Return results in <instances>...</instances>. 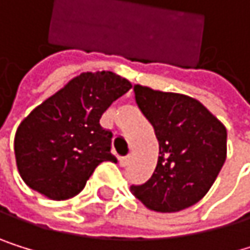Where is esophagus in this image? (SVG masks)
<instances>
[{"instance_id": "1", "label": "esophagus", "mask_w": 250, "mask_h": 250, "mask_svg": "<svg viewBox=\"0 0 250 250\" xmlns=\"http://www.w3.org/2000/svg\"><path fill=\"white\" fill-rule=\"evenodd\" d=\"M129 162H130V156H121V157H120V165H121V167L129 165Z\"/></svg>"}]
</instances>
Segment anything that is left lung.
<instances>
[{
    "mask_svg": "<svg viewBox=\"0 0 250 250\" xmlns=\"http://www.w3.org/2000/svg\"><path fill=\"white\" fill-rule=\"evenodd\" d=\"M138 108L154 129L159 159L153 175L132 185L133 195L150 210H185L213 186L227 159V129L203 103L177 93L135 85Z\"/></svg>",
    "mask_w": 250,
    "mask_h": 250,
    "instance_id": "left-lung-1",
    "label": "left lung"
}]
</instances>
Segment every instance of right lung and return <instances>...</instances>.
Listing matches in <instances>:
<instances>
[{
    "mask_svg": "<svg viewBox=\"0 0 250 250\" xmlns=\"http://www.w3.org/2000/svg\"><path fill=\"white\" fill-rule=\"evenodd\" d=\"M130 88L112 72H87L37 106L15 136L16 165L26 186L51 199H69L102 162H117L112 132L100 126V118Z\"/></svg>",
    "mask_w": 250,
    "mask_h": 250,
    "instance_id": "obj_1",
    "label": "right lung"
}]
</instances>
